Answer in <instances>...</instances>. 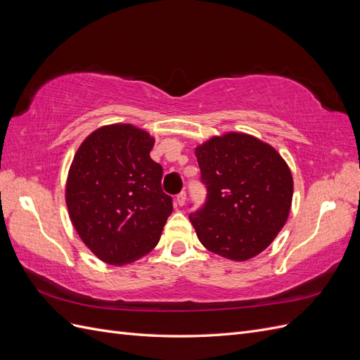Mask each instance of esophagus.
Instances as JSON below:
<instances>
[{"label":"esophagus","mask_w":360,"mask_h":360,"mask_svg":"<svg viewBox=\"0 0 360 360\" xmlns=\"http://www.w3.org/2000/svg\"><path fill=\"white\" fill-rule=\"evenodd\" d=\"M176 202L177 205H184V202H186V192H180L177 197H176Z\"/></svg>","instance_id":"esophagus-1"}]
</instances>
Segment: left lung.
<instances>
[{
    "instance_id": "8db88e82",
    "label": "left lung",
    "mask_w": 360,
    "mask_h": 360,
    "mask_svg": "<svg viewBox=\"0 0 360 360\" xmlns=\"http://www.w3.org/2000/svg\"><path fill=\"white\" fill-rule=\"evenodd\" d=\"M195 156L207 200L189 219L202 246L233 261L263 252L290 214L287 162L270 144L240 132L210 138L197 146Z\"/></svg>"
}]
</instances>
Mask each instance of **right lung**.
<instances>
[{
	"label": "right lung",
	"instance_id": "add662e5",
	"mask_svg": "<svg viewBox=\"0 0 360 360\" xmlns=\"http://www.w3.org/2000/svg\"><path fill=\"white\" fill-rule=\"evenodd\" d=\"M155 138L129 123L108 124L75 153L66 204L76 233L111 266L134 263L153 249L172 213L162 192V167L150 158Z\"/></svg>",
	"mask_w": 360,
	"mask_h": 360
}]
</instances>
